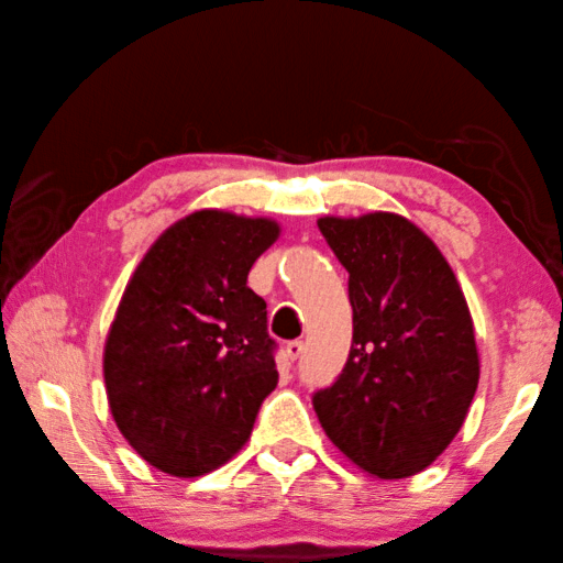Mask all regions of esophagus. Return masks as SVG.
I'll return each mask as SVG.
<instances>
[{
  "instance_id": "obj_1",
  "label": "esophagus",
  "mask_w": 563,
  "mask_h": 563,
  "mask_svg": "<svg viewBox=\"0 0 563 563\" xmlns=\"http://www.w3.org/2000/svg\"><path fill=\"white\" fill-rule=\"evenodd\" d=\"M285 354H288V360H290V362L298 360V356L302 354V342H300V340L288 342V346H285Z\"/></svg>"
}]
</instances>
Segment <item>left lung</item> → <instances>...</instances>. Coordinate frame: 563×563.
Segmentation results:
<instances>
[{"label": "left lung", "mask_w": 563, "mask_h": 563, "mask_svg": "<svg viewBox=\"0 0 563 563\" xmlns=\"http://www.w3.org/2000/svg\"><path fill=\"white\" fill-rule=\"evenodd\" d=\"M350 273L352 350L312 398L324 433L376 479L421 473L453 443L479 382L475 324L451 263L394 211L317 219Z\"/></svg>", "instance_id": "obj_1"}]
</instances>
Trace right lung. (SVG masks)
<instances>
[{"label": "right lung", "instance_id": "add662e5", "mask_svg": "<svg viewBox=\"0 0 563 563\" xmlns=\"http://www.w3.org/2000/svg\"><path fill=\"white\" fill-rule=\"evenodd\" d=\"M278 236L275 219L199 209L162 231L130 275L103 379L118 431L159 473L207 475L249 443L278 384L249 271Z\"/></svg>", "mask_w": 563, "mask_h": 563}]
</instances>
